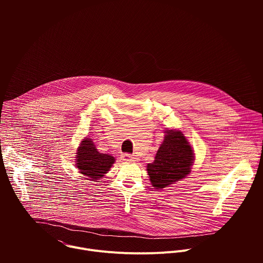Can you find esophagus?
<instances>
[{"label":"esophagus","mask_w":263,"mask_h":263,"mask_svg":"<svg viewBox=\"0 0 263 263\" xmlns=\"http://www.w3.org/2000/svg\"><path fill=\"white\" fill-rule=\"evenodd\" d=\"M122 158H123V160H125V161H127V162H133V161H136L135 159V157L134 156H132V155H130V154H124L123 156H122Z\"/></svg>","instance_id":"1"}]
</instances>
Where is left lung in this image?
I'll list each match as a JSON object with an SVG mask.
<instances>
[{"mask_svg":"<svg viewBox=\"0 0 263 263\" xmlns=\"http://www.w3.org/2000/svg\"><path fill=\"white\" fill-rule=\"evenodd\" d=\"M155 160L146 166L153 187L162 190L191 173L195 154L192 145L179 130L166 129Z\"/></svg>","mask_w":263,"mask_h":263,"instance_id":"obj_1","label":"left lung"}]
</instances>
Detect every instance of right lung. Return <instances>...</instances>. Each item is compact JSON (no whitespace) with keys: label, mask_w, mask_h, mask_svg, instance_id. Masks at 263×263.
<instances>
[{"label":"right lung","mask_w":263,"mask_h":263,"mask_svg":"<svg viewBox=\"0 0 263 263\" xmlns=\"http://www.w3.org/2000/svg\"><path fill=\"white\" fill-rule=\"evenodd\" d=\"M76 166L80 173L90 180H100L110 171L116 162V158L109 154H103L98 151L91 138H84L76 153Z\"/></svg>","instance_id":"right-lung-1"}]
</instances>
